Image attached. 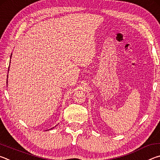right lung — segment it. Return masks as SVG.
<instances>
[{"mask_svg":"<svg viewBox=\"0 0 160 160\" xmlns=\"http://www.w3.org/2000/svg\"><path fill=\"white\" fill-rule=\"evenodd\" d=\"M10 58H11V57H10Z\"/></svg>","mask_w":160,"mask_h":160,"instance_id":"add662e5","label":"right lung"}]
</instances>
